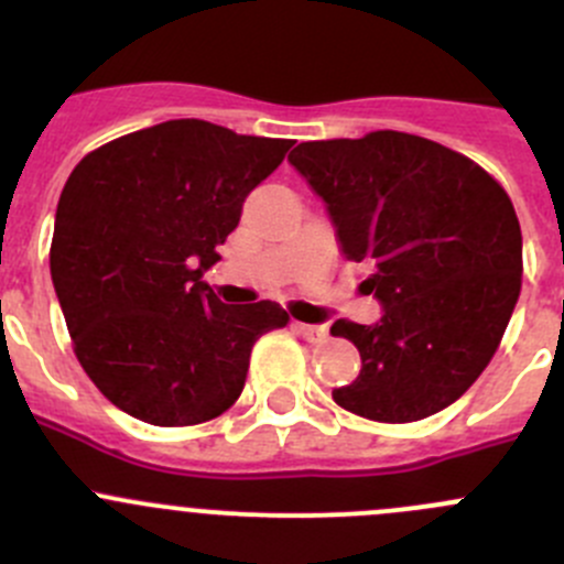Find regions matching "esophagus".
Masks as SVG:
<instances>
[{
	"instance_id": "1",
	"label": "esophagus",
	"mask_w": 564,
	"mask_h": 564,
	"mask_svg": "<svg viewBox=\"0 0 564 564\" xmlns=\"http://www.w3.org/2000/svg\"><path fill=\"white\" fill-rule=\"evenodd\" d=\"M294 327H297V333L303 335V338L308 340V344H322V340L327 338V327H324V324H303V322H297V324H294Z\"/></svg>"
}]
</instances>
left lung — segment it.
Returning a JSON list of instances; mask_svg holds the SVG:
<instances>
[{
  "mask_svg": "<svg viewBox=\"0 0 564 564\" xmlns=\"http://www.w3.org/2000/svg\"><path fill=\"white\" fill-rule=\"evenodd\" d=\"M289 163L327 204L349 261H371L377 324L338 318L360 377L333 398L377 423L442 412L491 362L521 292V226L486 169L423 135L303 141Z\"/></svg>",
  "mask_w": 564,
  "mask_h": 564,
  "instance_id": "1",
  "label": "left lung"
}]
</instances>
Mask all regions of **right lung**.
<instances>
[{"mask_svg":"<svg viewBox=\"0 0 564 564\" xmlns=\"http://www.w3.org/2000/svg\"><path fill=\"white\" fill-rule=\"evenodd\" d=\"M292 141L169 119L82 158L62 187L51 281L73 351L113 406L176 429L224 414L278 303L224 305L202 281L242 202Z\"/></svg>","mask_w":564,"mask_h":564,"instance_id":"1","label":"right lung"}]
</instances>
